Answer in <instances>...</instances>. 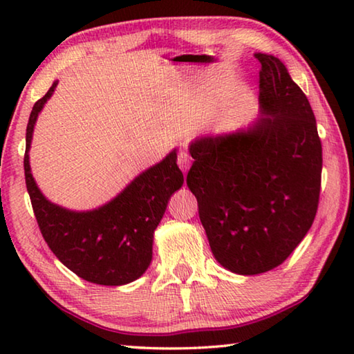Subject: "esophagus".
<instances>
[{
	"label": "esophagus",
	"mask_w": 354,
	"mask_h": 354,
	"mask_svg": "<svg viewBox=\"0 0 354 354\" xmlns=\"http://www.w3.org/2000/svg\"><path fill=\"white\" fill-rule=\"evenodd\" d=\"M178 165H179V169H181L184 173L190 169L192 158H190V154L187 151H181V153L178 154Z\"/></svg>",
	"instance_id": "34e87169"
}]
</instances>
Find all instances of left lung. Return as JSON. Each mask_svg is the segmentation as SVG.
Segmentation results:
<instances>
[{"mask_svg":"<svg viewBox=\"0 0 354 354\" xmlns=\"http://www.w3.org/2000/svg\"><path fill=\"white\" fill-rule=\"evenodd\" d=\"M261 62V115L236 133L190 143L187 185L212 254L237 274L272 270L290 256L319 207L322 142L306 95L272 55Z\"/></svg>","mask_w":354,"mask_h":354,"instance_id":"1","label":"left lung"}]
</instances>
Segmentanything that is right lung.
Instances as JSON below:
<instances>
[{"instance_id": "1", "label": "right lung", "mask_w": 354, "mask_h": 354, "mask_svg": "<svg viewBox=\"0 0 354 354\" xmlns=\"http://www.w3.org/2000/svg\"><path fill=\"white\" fill-rule=\"evenodd\" d=\"M57 86L34 104L26 128L25 179L41 236L65 267L93 284L123 286L140 278L153 259L154 230L170 196L183 187L176 148L93 211H70L45 198L35 184L29 148L40 111Z\"/></svg>"}]
</instances>
